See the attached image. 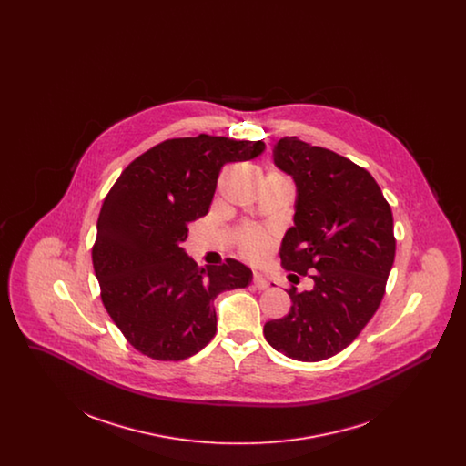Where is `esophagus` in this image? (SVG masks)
Wrapping results in <instances>:
<instances>
[{"label": "esophagus", "instance_id": "1", "mask_svg": "<svg viewBox=\"0 0 466 466\" xmlns=\"http://www.w3.org/2000/svg\"><path fill=\"white\" fill-rule=\"evenodd\" d=\"M253 285H255V289H268V281H267L266 278H264L260 272H255V274H253Z\"/></svg>", "mask_w": 466, "mask_h": 466}]
</instances>
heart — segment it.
Masks as SVG:
<instances>
[{
    "label": "heart",
    "instance_id": "obj_1",
    "mask_svg": "<svg viewBox=\"0 0 466 466\" xmlns=\"http://www.w3.org/2000/svg\"><path fill=\"white\" fill-rule=\"evenodd\" d=\"M270 175H278L281 177L279 173H270ZM270 244V239L267 236L264 230L257 228V227H248L241 234L239 238V246H241V251L248 258H260L264 253H266L267 248Z\"/></svg>",
    "mask_w": 466,
    "mask_h": 466
}]
</instances>
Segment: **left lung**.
Wrapping results in <instances>:
<instances>
[{
  "label": "left lung",
  "instance_id": "8db88e82",
  "mask_svg": "<svg viewBox=\"0 0 466 466\" xmlns=\"http://www.w3.org/2000/svg\"><path fill=\"white\" fill-rule=\"evenodd\" d=\"M272 157L297 187L281 266L309 274L314 285L291 287L289 314L267 321L264 335L289 358L321 361L346 350L376 314L395 262L393 215L372 175L346 157L295 136L279 139Z\"/></svg>",
  "mask_w": 466,
  "mask_h": 466
}]
</instances>
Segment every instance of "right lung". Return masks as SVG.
Segmentation results:
<instances>
[{
    "label": "right lung",
    "instance_id": "right-lung-1",
    "mask_svg": "<svg viewBox=\"0 0 466 466\" xmlns=\"http://www.w3.org/2000/svg\"><path fill=\"white\" fill-rule=\"evenodd\" d=\"M264 150V141L208 134L166 139L134 158L111 187L92 264L113 323L139 353L162 361L199 353L217 333V295L251 283L241 262L199 267L183 243L188 223L208 213L223 164Z\"/></svg>",
    "mask_w": 466,
    "mask_h": 466
}]
</instances>
